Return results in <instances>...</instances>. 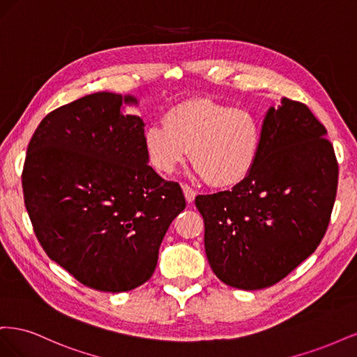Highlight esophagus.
<instances>
[{
  "label": "esophagus",
  "instance_id": "esophagus-1",
  "mask_svg": "<svg viewBox=\"0 0 357 357\" xmlns=\"http://www.w3.org/2000/svg\"><path fill=\"white\" fill-rule=\"evenodd\" d=\"M181 189H183V193H185L186 202H188V204L193 202V199H195V197H197V192L193 190L190 186H188V185H183V186H181Z\"/></svg>",
  "mask_w": 357,
  "mask_h": 357
}]
</instances>
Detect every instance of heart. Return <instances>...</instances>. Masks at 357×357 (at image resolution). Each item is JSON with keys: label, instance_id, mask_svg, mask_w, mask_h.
I'll list each match as a JSON object with an SVG mask.
<instances>
[{"label": "heart", "instance_id": "b5f03b06", "mask_svg": "<svg viewBox=\"0 0 357 357\" xmlns=\"http://www.w3.org/2000/svg\"><path fill=\"white\" fill-rule=\"evenodd\" d=\"M147 158L158 171L172 174L189 158L210 185L229 188L253 171L261 155L262 125L245 109L193 98L180 102L144 132Z\"/></svg>", "mask_w": 357, "mask_h": 357}]
</instances>
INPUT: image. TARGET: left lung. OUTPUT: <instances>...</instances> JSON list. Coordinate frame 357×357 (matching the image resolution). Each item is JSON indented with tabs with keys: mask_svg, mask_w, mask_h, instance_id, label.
Segmentation results:
<instances>
[{
	"mask_svg": "<svg viewBox=\"0 0 357 357\" xmlns=\"http://www.w3.org/2000/svg\"><path fill=\"white\" fill-rule=\"evenodd\" d=\"M337 186L338 162L325 126L305 104L283 98L264 119L250 174L231 190L195 198L213 273L243 290L278 283L325 236Z\"/></svg>",
	"mask_w": 357,
	"mask_h": 357,
	"instance_id": "left-lung-1",
	"label": "left lung"
}]
</instances>
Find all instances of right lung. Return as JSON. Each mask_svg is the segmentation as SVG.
<instances>
[{
    "instance_id": "1",
    "label": "right lung",
    "mask_w": 357,
    "mask_h": 357,
    "mask_svg": "<svg viewBox=\"0 0 357 357\" xmlns=\"http://www.w3.org/2000/svg\"><path fill=\"white\" fill-rule=\"evenodd\" d=\"M131 95L96 92L49 113L22 172L25 207L47 256L95 290H132L155 273L159 245L186 207L178 183L149 165Z\"/></svg>"
}]
</instances>
